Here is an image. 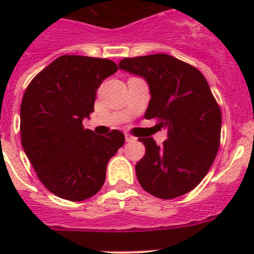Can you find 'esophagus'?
<instances>
[{"mask_svg": "<svg viewBox=\"0 0 254 254\" xmlns=\"http://www.w3.org/2000/svg\"><path fill=\"white\" fill-rule=\"evenodd\" d=\"M134 140H136V137H133V136H131V134L128 133H126V141H127V142H132V141Z\"/></svg>", "mask_w": 254, "mask_h": 254, "instance_id": "obj_1", "label": "esophagus"}]
</instances>
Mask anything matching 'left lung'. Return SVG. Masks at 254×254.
<instances>
[{
    "label": "left lung",
    "instance_id": "obj_1",
    "mask_svg": "<svg viewBox=\"0 0 254 254\" xmlns=\"http://www.w3.org/2000/svg\"><path fill=\"white\" fill-rule=\"evenodd\" d=\"M118 66L146 80L151 99L145 118L168 131L161 146L140 138L146 152L136 164L138 183L158 198L188 193L205 178L220 146L221 112L205 76L164 53L125 58Z\"/></svg>",
    "mask_w": 254,
    "mask_h": 254
}]
</instances>
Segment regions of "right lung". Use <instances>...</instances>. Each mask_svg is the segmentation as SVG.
<instances>
[{
    "label": "right lung",
    "instance_id": "right-lung-1",
    "mask_svg": "<svg viewBox=\"0 0 254 254\" xmlns=\"http://www.w3.org/2000/svg\"><path fill=\"white\" fill-rule=\"evenodd\" d=\"M117 69L107 58L61 56L24 93L22 149L44 187L61 198L76 202L98 193L108 161L125 143L121 131L103 136L82 126L94 112L98 87Z\"/></svg>",
    "mask_w": 254,
    "mask_h": 254
}]
</instances>
